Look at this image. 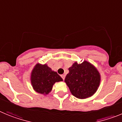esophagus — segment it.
<instances>
[{
  "label": "esophagus",
  "mask_w": 122,
  "mask_h": 122,
  "mask_svg": "<svg viewBox=\"0 0 122 122\" xmlns=\"http://www.w3.org/2000/svg\"><path fill=\"white\" fill-rule=\"evenodd\" d=\"M61 77H62V78L63 79V80H64V79H65V77H66V75H61Z\"/></svg>",
  "instance_id": "1"
}]
</instances>
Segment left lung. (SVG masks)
<instances>
[{
  "label": "left lung",
  "instance_id": "1",
  "mask_svg": "<svg viewBox=\"0 0 122 122\" xmlns=\"http://www.w3.org/2000/svg\"><path fill=\"white\" fill-rule=\"evenodd\" d=\"M69 71L64 81L73 96L84 99L96 92L100 83V75L92 64L86 61L81 64L75 62Z\"/></svg>",
  "mask_w": 122,
  "mask_h": 122
}]
</instances>
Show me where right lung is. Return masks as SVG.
Listing matches in <instances>:
<instances>
[{"mask_svg":"<svg viewBox=\"0 0 122 122\" xmlns=\"http://www.w3.org/2000/svg\"><path fill=\"white\" fill-rule=\"evenodd\" d=\"M31 83L36 92L47 95L50 92L56 82L62 81V79L57 72L53 71L47 64H37L31 73Z\"/></svg>","mask_w":122,"mask_h":122,"instance_id":"obj_1","label":"right lung"}]
</instances>
